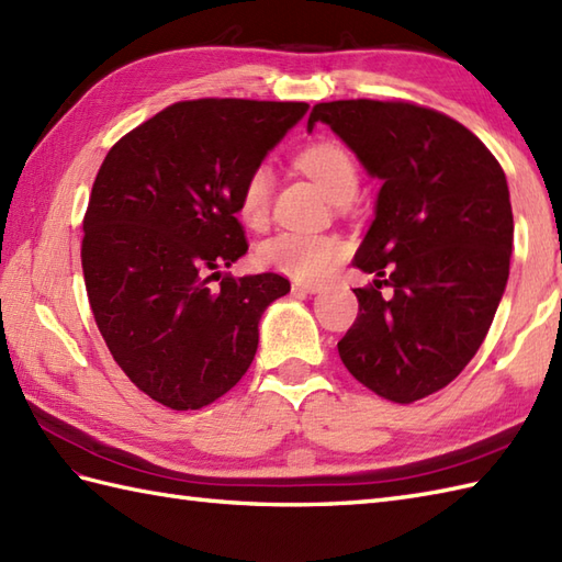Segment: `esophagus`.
<instances>
[{
  "label": "esophagus",
  "instance_id": "obj_1",
  "mask_svg": "<svg viewBox=\"0 0 562 562\" xmlns=\"http://www.w3.org/2000/svg\"><path fill=\"white\" fill-rule=\"evenodd\" d=\"M321 290H324V288H321V284H316V282H300V280L292 282L294 294H316Z\"/></svg>",
  "mask_w": 562,
  "mask_h": 562
}]
</instances>
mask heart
<instances>
[{
	"label": "heart",
	"mask_w": 562,
	"mask_h": 562,
	"mask_svg": "<svg viewBox=\"0 0 562 562\" xmlns=\"http://www.w3.org/2000/svg\"><path fill=\"white\" fill-rule=\"evenodd\" d=\"M296 166L324 190V195L333 202H350L357 193V166L348 149H342L336 142H318L306 147ZM270 171L266 166H258L248 173L238 198V212L248 224H262L270 207ZM345 258V244L338 236H316V234H294L282 232L268 238L258 250V260L262 266L288 274L300 282H318L338 268Z\"/></svg>",
	"instance_id": "obj_1"
}]
</instances>
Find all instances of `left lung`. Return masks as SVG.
I'll use <instances>...</instances> for the list:
<instances>
[{"label": "left lung", "mask_w": 562, "mask_h": 562, "mask_svg": "<svg viewBox=\"0 0 562 562\" xmlns=\"http://www.w3.org/2000/svg\"><path fill=\"white\" fill-rule=\"evenodd\" d=\"M316 123L381 181L355 254L376 280L355 290L360 314L340 360L376 396L420 401L473 360L505 294L515 238L505 171L471 130L415 103H316L308 133Z\"/></svg>", "instance_id": "left-lung-1"}]
</instances>
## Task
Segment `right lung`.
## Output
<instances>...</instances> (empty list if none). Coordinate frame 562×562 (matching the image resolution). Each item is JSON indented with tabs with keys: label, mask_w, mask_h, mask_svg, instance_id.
<instances>
[{
	"label": "right lung",
	"mask_w": 562,
	"mask_h": 562,
	"mask_svg": "<svg viewBox=\"0 0 562 562\" xmlns=\"http://www.w3.org/2000/svg\"><path fill=\"white\" fill-rule=\"evenodd\" d=\"M306 111L181 101L101 164L81 241L89 304L117 367L166 408L198 411L234 389L256 357L262 312L290 292L282 274L224 268L248 250L236 220L244 181Z\"/></svg>",
	"instance_id": "1"
}]
</instances>
